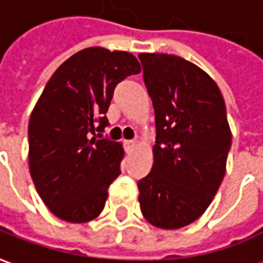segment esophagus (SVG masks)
I'll return each instance as SVG.
<instances>
[{
    "label": "esophagus",
    "instance_id": "34e87169",
    "mask_svg": "<svg viewBox=\"0 0 263 263\" xmlns=\"http://www.w3.org/2000/svg\"><path fill=\"white\" fill-rule=\"evenodd\" d=\"M124 146H125V151L126 152H132L135 146H137V142L135 141H125L124 142Z\"/></svg>",
    "mask_w": 263,
    "mask_h": 263
}]
</instances>
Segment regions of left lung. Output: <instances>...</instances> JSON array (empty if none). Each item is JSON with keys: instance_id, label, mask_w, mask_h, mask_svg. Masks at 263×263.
Listing matches in <instances>:
<instances>
[{"instance_id": "left-lung-1", "label": "left lung", "mask_w": 263, "mask_h": 263, "mask_svg": "<svg viewBox=\"0 0 263 263\" xmlns=\"http://www.w3.org/2000/svg\"><path fill=\"white\" fill-rule=\"evenodd\" d=\"M156 122L154 166L138 182L145 220L163 230L192 224L226 175L231 146L226 104L204 70L180 56L139 53Z\"/></svg>"}]
</instances>
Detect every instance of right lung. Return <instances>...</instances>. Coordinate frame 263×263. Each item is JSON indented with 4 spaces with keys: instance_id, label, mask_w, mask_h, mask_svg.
I'll return each instance as SVG.
<instances>
[{
    "instance_id": "add662e5",
    "label": "right lung",
    "mask_w": 263,
    "mask_h": 263,
    "mask_svg": "<svg viewBox=\"0 0 263 263\" xmlns=\"http://www.w3.org/2000/svg\"><path fill=\"white\" fill-rule=\"evenodd\" d=\"M139 71L129 52L83 49L58 67L33 107L29 172L37 194L60 220L87 222L103 211L124 149L121 142L97 139L96 132L108 125L115 86Z\"/></svg>"
}]
</instances>
